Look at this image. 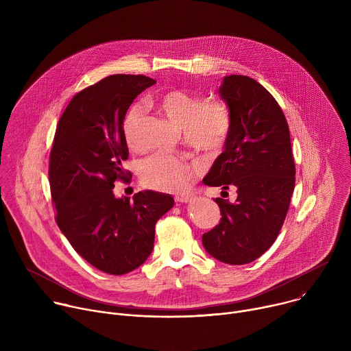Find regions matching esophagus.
I'll use <instances>...</instances> for the list:
<instances>
[{
    "mask_svg": "<svg viewBox=\"0 0 351 351\" xmlns=\"http://www.w3.org/2000/svg\"><path fill=\"white\" fill-rule=\"evenodd\" d=\"M175 202H178V203H189V202H191V195H176L175 197Z\"/></svg>",
    "mask_w": 351,
    "mask_h": 351,
    "instance_id": "1",
    "label": "esophagus"
}]
</instances>
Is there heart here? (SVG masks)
<instances>
[{
    "label": "heart",
    "instance_id": "b5f03b06",
    "mask_svg": "<svg viewBox=\"0 0 351 351\" xmlns=\"http://www.w3.org/2000/svg\"><path fill=\"white\" fill-rule=\"evenodd\" d=\"M154 104L173 123L183 128L184 140L199 152L213 156L226 145L233 121L230 108L222 98L203 99L202 95L187 90L171 88L161 93ZM144 114V106L136 103L129 107L122 121L125 141L133 149L140 147L138 132ZM199 172L202 165L198 162L160 153L141 162L140 179L147 187L165 193H182Z\"/></svg>",
    "mask_w": 351,
    "mask_h": 351
}]
</instances>
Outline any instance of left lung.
I'll return each mask as SVG.
<instances>
[{"label": "left lung", "mask_w": 351, "mask_h": 351, "mask_svg": "<svg viewBox=\"0 0 351 351\" xmlns=\"http://www.w3.org/2000/svg\"><path fill=\"white\" fill-rule=\"evenodd\" d=\"M219 93L232 112V132L203 182L233 187L237 198L234 203L215 198L222 218L203 234V244L221 263L243 265L276 240L294 190L295 165L286 117L264 86L230 75Z\"/></svg>", "instance_id": "left-lung-1"}]
</instances>
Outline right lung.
I'll return each mask as SVG.
<instances>
[{
	"label": "right lung",
	"mask_w": 351,
	"mask_h": 351,
	"mask_svg": "<svg viewBox=\"0 0 351 351\" xmlns=\"http://www.w3.org/2000/svg\"><path fill=\"white\" fill-rule=\"evenodd\" d=\"M157 82L144 75H112L72 97L49 152L48 180L56 222L75 252L97 269L125 275L152 254L157 221L175 202L152 190L115 198V182L132 173L122 133L133 99Z\"/></svg>",
	"instance_id": "add662e5"
}]
</instances>
